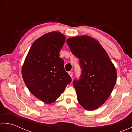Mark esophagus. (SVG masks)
<instances>
[{"label": "esophagus", "mask_w": 132, "mask_h": 132, "mask_svg": "<svg viewBox=\"0 0 132 132\" xmlns=\"http://www.w3.org/2000/svg\"><path fill=\"white\" fill-rule=\"evenodd\" d=\"M68 73H69V76H71V77H72V76H73V72H72V71H69V72H68Z\"/></svg>", "instance_id": "esophagus-1"}]
</instances>
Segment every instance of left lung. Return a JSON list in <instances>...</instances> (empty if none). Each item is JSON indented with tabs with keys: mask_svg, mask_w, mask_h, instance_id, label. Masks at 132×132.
I'll list each match as a JSON object with an SVG mask.
<instances>
[{
	"mask_svg": "<svg viewBox=\"0 0 132 132\" xmlns=\"http://www.w3.org/2000/svg\"><path fill=\"white\" fill-rule=\"evenodd\" d=\"M67 43L79 58L81 69L80 79L73 82L77 100L85 109H97L111 95L116 82L113 64L97 40L89 36L71 37Z\"/></svg>",
	"mask_w": 132,
	"mask_h": 132,
	"instance_id": "8db88e82",
	"label": "left lung"
}]
</instances>
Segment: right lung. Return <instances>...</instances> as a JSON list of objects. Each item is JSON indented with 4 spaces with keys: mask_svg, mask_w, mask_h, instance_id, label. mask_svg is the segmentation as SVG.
<instances>
[{
    "mask_svg": "<svg viewBox=\"0 0 132 132\" xmlns=\"http://www.w3.org/2000/svg\"><path fill=\"white\" fill-rule=\"evenodd\" d=\"M65 36L59 32L45 34L29 49L21 73L30 92L46 104L54 102L71 82L59 53Z\"/></svg>",
    "mask_w": 132,
    "mask_h": 132,
    "instance_id": "add662e5",
    "label": "right lung"
}]
</instances>
